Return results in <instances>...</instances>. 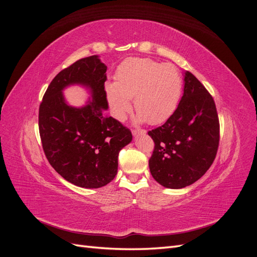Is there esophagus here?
I'll return each instance as SVG.
<instances>
[{
  "label": "esophagus",
  "instance_id": "1",
  "mask_svg": "<svg viewBox=\"0 0 257 257\" xmlns=\"http://www.w3.org/2000/svg\"><path fill=\"white\" fill-rule=\"evenodd\" d=\"M132 133H133L134 136H141V135L147 134V131H145V130H134V131H132Z\"/></svg>",
  "mask_w": 257,
  "mask_h": 257
}]
</instances>
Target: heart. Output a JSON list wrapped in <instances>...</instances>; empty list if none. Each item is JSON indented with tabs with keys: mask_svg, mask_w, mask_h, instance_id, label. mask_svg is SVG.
Masks as SVG:
<instances>
[{
	"mask_svg": "<svg viewBox=\"0 0 257 257\" xmlns=\"http://www.w3.org/2000/svg\"><path fill=\"white\" fill-rule=\"evenodd\" d=\"M180 95L181 77L177 68L144 58L124 61L116 71L115 82L106 84L110 111L121 122L132 111L134 98L136 123H163L174 113Z\"/></svg>",
	"mask_w": 257,
	"mask_h": 257,
	"instance_id": "1",
	"label": "heart"
}]
</instances>
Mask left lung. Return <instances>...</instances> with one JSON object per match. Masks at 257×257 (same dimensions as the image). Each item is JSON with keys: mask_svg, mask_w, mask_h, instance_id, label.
<instances>
[{"mask_svg": "<svg viewBox=\"0 0 257 257\" xmlns=\"http://www.w3.org/2000/svg\"><path fill=\"white\" fill-rule=\"evenodd\" d=\"M183 95L162 126L150 131L155 144L149 160L154 180L167 189L196 182L213 163L220 124L212 96L195 76L184 72Z\"/></svg>", "mask_w": 257, "mask_h": 257, "instance_id": "8db88e82", "label": "left lung"}]
</instances>
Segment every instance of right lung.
Wrapping results in <instances>:
<instances>
[{"mask_svg": "<svg viewBox=\"0 0 257 257\" xmlns=\"http://www.w3.org/2000/svg\"><path fill=\"white\" fill-rule=\"evenodd\" d=\"M107 66L98 56L80 59L61 71L43 97L38 127L50 165L66 181L84 189H98L118 173V155L133 136L122 124L106 115ZM80 85L90 97L84 105L67 103L63 91Z\"/></svg>", "mask_w": 257, "mask_h": 257, "instance_id": "1", "label": "right lung"}]
</instances>
